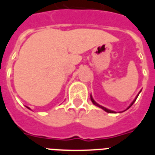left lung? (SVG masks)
Listing matches in <instances>:
<instances>
[{"mask_svg": "<svg viewBox=\"0 0 155 155\" xmlns=\"http://www.w3.org/2000/svg\"><path fill=\"white\" fill-rule=\"evenodd\" d=\"M140 93H139V94H138V95H139V94H140ZM138 95H137L136 98H135V99H134V100L133 102H132V103H131V104H130V106H129V107L127 108L126 110H128V109H129V108H130V107H131V106H132V105H133L134 103V102H135V101H136V99H137V97H138ZM91 101H92V103H93V104H95V105H96V106H98V107H100V108H101V109H103V110H104V111H106V112H108V113H115V112H114V111H112V110H108V109H106V108L103 107V106H101V105H100V104H97V103H96V102H95V101H94V99H93V98H92V96H91Z\"/></svg>", "mask_w": 155, "mask_h": 155, "instance_id": "left-lung-1", "label": "left lung"}]
</instances>
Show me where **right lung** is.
<instances>
[{
	"label": "right lung",
	"instance_id": "right-lung-1",
	"mask_svg": "<svg viewBox=\"0 0 155 155\" xmlns=\"http://www.w3.org/2000/svg\"><path fill=\"white\" fill-rule=\"evenodd\" d=\"M27 108H28V109H30V108H29V107H27Z\"/></svg>",
	"mask_w": 155,
	"mask_h": 155
}]
</instances>
